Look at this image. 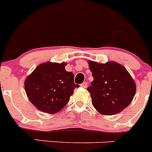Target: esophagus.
Instances as JSON below:
<instances>
[{
	"instance_id": "34e87169",
	"label": "esophagus",
	"mask_w": 152,
	"mask_h": 152,
	"mask_svg": "<svg viewBox=\"0 0 152 152\" xmlns=\"http://www.w3.org/2000/svg\"><path fill=\"white\" fill-rule=\"evenodd\" d=\"M80 86H81V87L84 88H86L88 87V83H83V84L80 85Z\"/></svg>"
}]
</instances>
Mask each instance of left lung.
<instances>
[{
  "label": "left lung",
  "instance_id": "obj_1",
  "mask_svg": "<svg viewBox=\"0 0 152 152\" xmlns=\"http://www.w3.org/2000/svg\"><path fill=\"white\" fill-rule=\"evenodd\" d=\"M88 62L94 78L91 86L88 88L94 107L106 115L121 113L135 96L137 86L132 76L117 62Z\"/></svg>",
  "mask_w": 152,
  "mask_h": 152
}]
</instances>
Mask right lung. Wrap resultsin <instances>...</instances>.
<instances>
[{
    "label": "right lung",
    "mask_w": 152,
    "mask_h": 152,
    "mask_svg": "<svg viewBox=\"0 0 152 152\" xmlns=\"http://www.w3.org/2000/svg\"><path fill=\"white\" fill-rule=\"evenodd\" d=\"M66 63L45 62L38 65L25 80V90L39 111L54 114L66 106L75 88L74 75L65 69Z\"/></svg>",
    "instance_id": "add662e5"
}]
</instances>
